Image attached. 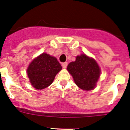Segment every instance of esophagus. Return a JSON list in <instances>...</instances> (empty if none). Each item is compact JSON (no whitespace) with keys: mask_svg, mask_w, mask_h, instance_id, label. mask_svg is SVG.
<instances>
[{"mask_svg":"<svg viewBox=\"0 0 130 130\" xmlns=\"http://www.w3.org/2000/svg\"><path fill=\"white\" fill-rule=\"evenodd\" d=\"M68 66V62H63L62 64V66L63 68H66Z\"/></svg>","mask_w":130,"mask_h":130,"instance_id":"1","label":"esophagus"}]
</instances>
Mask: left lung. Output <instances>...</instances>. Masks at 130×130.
Masks as SVG:
<instances>
[{
    "label": "left lung",
    "mask_w": 130,
    "mask_h": 130,
    "mask_svg": "<svg viewBox=\"0 0 130 130\" xmlns=\"http://www.w3.org/2000/svg\"><path fill=\"white\" fill-rule=\"evenodd\" d=\"M67 70L75 84L84 90L94 88L100 75V69L95 60L85 54L77 56L75 62L68 64Z\"/></svg>",
    "instance_id": "obj_1"
}]
</instances>
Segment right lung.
I'll list each match as a JSON object with an SVG mask.
<instances>
[{"instance_id":"obj_1","label":"right lung","mask_w":130,"mask_h":130,"mask_svg":"<svg viewBox=\"0 0 130 130\" xmlns=\"http://www.w3.org/2000/svg\"><path fill=\"white\" fill-rule=\"evenodd\" d=\"M61 70V65L57 58L42 53L30 64L27 74L31 85L36 89L42 90L52 83Z\"/></svg>"}]
</instances>
